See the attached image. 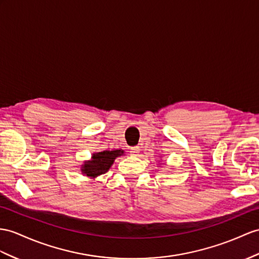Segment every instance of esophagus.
<instances>
[{
	"label": "esophagus",
	"instance_id": "obj_1",
	"mask_svg": "<svg viewBox=\"0 0 259 259\" xmlns=\"http://www.w3.org/2000/svg\"><path fill=\"white\" fill-rule=\"evenodd\" d=\"M138 153H140V147L134 146V147L131 148V154L133 155V156H136Z\"/></svg>",
	"mask_w": 259,
	"mask_h": 259
}]
</instances>
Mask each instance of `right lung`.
Wrapping results in <instances>:
<instances>
[{"mask_svg":"<svg viewBox=\"0 0 259 259\" xmlns=\"http://www.w3.org/2000/svg\"><path fill=\"white\" fill-rule=\"evenodd\" d=\"M124 150L122 149H113V150H103L99 153H94L91 157V160L84 161L81 166V171L87 177L92 179L99 177L100 175L105 174L113 165L116 157L122 156Z\"/></svg>","mask_w":259,"mask_h":259,"instance_id":"1","label":"right lung"}]
</instances>
